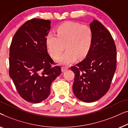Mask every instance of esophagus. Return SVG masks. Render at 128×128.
Segmentation results:
<instances>
[{
  "mask_svg": "<svg viewBox=\"0 0 128 128\" xmlns=\"http://www.w3.org/2000/svg\"><path fill=\"white\" fill-rule=\"evenodd\" d=\"M68 69V68L66 67V66H62V71L63 72H64L67 70Z\"/></svg>",
  "mask_w": 128,
  "mask_h": 128,
  "instance_id": "34e87169",
  "label": "esophagus"
}]
</instances>
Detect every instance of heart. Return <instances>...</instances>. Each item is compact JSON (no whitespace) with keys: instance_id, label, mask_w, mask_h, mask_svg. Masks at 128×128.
Here are the masks:
<instances>
[{"instance_id":"b5f03b06","label":"heart","mask_w":128,"mask_h":128,"mask_svg":"<svg viewBox=\"0 0 128 128\" xmlns=\"http://www.w3.org/2000/svg\"><path fill=\"white\" fill-rule=\"evenodd\" d=\"M56 34H47V48L52 56L56 59L64 49L66 50L58 59L63 65H69L76 60L82 59L89 53L93 43V32L90 26L73 22H65L56 29Z\"/></svg>"}]
</instances>
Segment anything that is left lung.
I'll list each match as a JSON object with an SVG mask.
<instances>
[{"instance_id":"8db88e82","label":"left lung","mask_w":128,"mask_h":128,"mask_svg":"<svg viewBox=\"0 0 128 128\" xmlns=\"http://www.w3.org/2000/svg\"><path fill=\"white\" fill-rule=\"evenodd\" d=\"M94 39L86 58L70 69L74 73L73 91L82 101L101 98L110 89L116 68V49L112 36L98 20L90 24Z\"/></svg>"}]
</instances>
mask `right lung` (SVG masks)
<instances>
[{
  "mask_svg": "<svg viewBox=\"0 0 128 128\" xmlns=\"http://www.w3.org/2000/svg\"><path fill=\"white\" fill-rule=\"evenodd\" d=\"M50 21L32 18L20 27L10 46L9 76L18 94L30 102L48 97L50 85L61 73L48 53L46 36Z\"/></svg>",
  "mask_w": 128,
  "mask_h": 128,
  "instance_id": "obj_1",
  "label": "right lung"
}]
</instances>
